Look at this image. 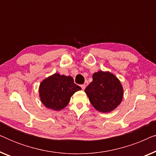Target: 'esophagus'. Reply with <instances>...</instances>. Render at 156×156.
<instances>
[{"mask_svg":"<svg viewBox=\"0 0 156 156\" xmlns=\"http://www.w3.org/2000/svg\"><path fill=\"white\" fill-rule=\"evenodd\" d=\"M81 87H82V90H84L85 88H86V84H82V85H81Z\"/></svg>","mask_w":156,"mask_h":156,"instance_id":"34e87169","label":"esophagus"}]
</instances>
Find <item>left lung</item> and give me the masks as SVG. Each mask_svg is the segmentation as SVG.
Instances as JSON below:
<instances>
[{"instance_id":"1","label":"left lung","mask_w":156,"mask_h":156,"mask_svg":"<svg viewBox=\"0 0 156 156\" xmlns=\"http://www.w3.org/2000/svg\"><path fill=\"white\" fill-rule=\"evenodd\" d=\"M92 78L93 81L84 90L91 105L102 113L115 109L123 99V91L120 81L108 72H95Z\"/></svg>"}]
</instances>
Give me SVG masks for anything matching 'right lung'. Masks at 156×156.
<instances>
[{
  "label": "right lung",
  "instance_id": "obj_1",
  "mask_svg": "<svg viewBox=\"0 0 156 156\" xmlns=\"http://www.w3.org/2000/svg\"><path fill=\"white\" fill-rule=\"evenodd\" d=\"M81 90L70 76L55 73L46 78L39 87L41 101L47 108L59 111L67 106L74 93Z\"/></svg>",
  "mask_w": 156,
  "mask_h": 156
}]
</instances>
